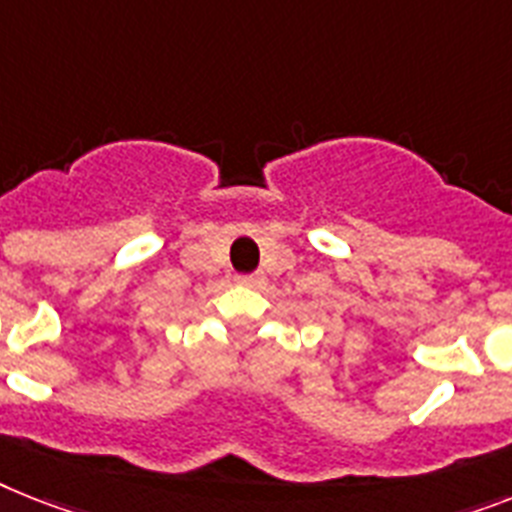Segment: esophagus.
Wrapping results in <instances>:
<instances>
[{
    "mask_svg": "<svg viewBox=\"0 0 512 512\" xmlns=\"http://www.w3.org/2000/svg\"><path fill=\"white\" fill-rule=\"evenodd\" d=\"M238 282H240V285H246V287H264L266 285V277L261 272H256V274H240Z\"/></svg>",
    "mask_w": 512,
    "mask_h": 512,
    "instance_id": "1",
    "label": "esophagus"
}]
</instances>
